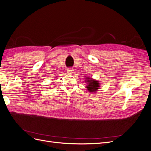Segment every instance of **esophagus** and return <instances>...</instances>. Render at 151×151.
I'll return each mask as SVG.
<instances>
[{"label": "esophagus", "instance_id": "esophagus-1", "mask_svg": "<svg viewBox=\"0 0 151 151\" xmlns=\"http://www.w3.org/2000/svg\"><path fill=\"white\" fill-rule=\"evenodd\" d=\"M73 71H74V70H73V69L68 68V69H67V72L69 73V74H72V73H73Z\"/></svg>", "mask_w": 151, "mask_h": 151}]
</instances>
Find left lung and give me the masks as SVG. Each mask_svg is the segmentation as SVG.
I'll list each match as a JSON object with an SVG mask.
<instances>
[{
	"label": "left lung",
	"instance_id": "left-lung-1",
	"mask_svg": "<svg viewBox=\"0 0 151 151\" xmlns=\"http://www.w3.org/2000/svg\"><path fill=\"white\" fill-rule=\"evenodd\" d=\"M86 80V82H87V83L86 87L88 91L91 92H94L98 91L100 87V85L98 81L91 78L89 77H87Z\"/></svg>",
	"mask_w": 151,
	"mask_h": 151
}]
</instances>
